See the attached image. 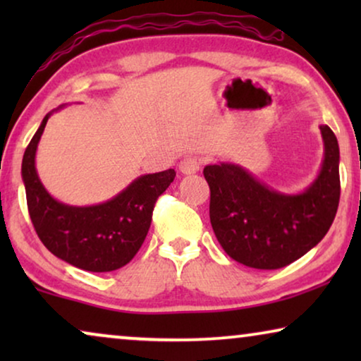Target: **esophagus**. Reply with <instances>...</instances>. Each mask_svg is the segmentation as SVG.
<instances>
[{"instance_id": "esophagus-1", "label": "esophagus", "mask_w": 361, "mask_h": 361, "mask_svg": "<svg viewBox=\"0 0 361 361\" xmlns=\"http://www.w3.org/2000/svg\"><path fill=\"white\" fill-rule=\"evenodd\" d=\"M200 166H202L200 159H197L194 156H187L179 162V171L182 174L190 176V174H195V172H199Z\"/></svg>"}]
</instances>
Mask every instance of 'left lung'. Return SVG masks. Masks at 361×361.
<instances>
[{
  "label": "left lung",
  "instance_id": "left-lung-1",
  "mask_svg": "<svg viewBox=\"0 0 361 361\" xmlns=\"http://www.w3.org/2000/svg\"><path fill=\"white\" fill-rule=\"evenodd\" d=\"M324 161L300 194H283L238 164L205 166L210 224L225 253L255 269H279L312 250L327 235L338 209V141L320 126Z\"/></svg>",
  "mask_w": 361,
  "mask_h": 361
}]
</instances>
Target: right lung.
<instances>
[{"mask_svg":"<svg viewBox=\"0 0 361 361\" xmlns=\"http://www.w3.org/2000/svg\"><path fill=\"white\" fill-rule=\"evenodd\" d=\"M51 115L52 111L44 116L24 151L21 166L27 210L36 233L52 255L75 268L92 273L120 269L140 251L149 231L157 197L174 180L176 171L140 176L103 204H62L46 190L36 171L37 145Z\"/></svg>","mask_w":361,"mask_h":361,"instance_id":"obj_1","label":"right lung"}]
</instances>
